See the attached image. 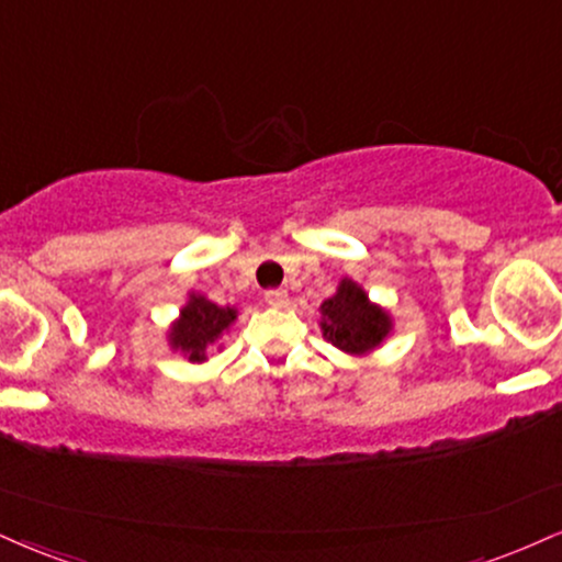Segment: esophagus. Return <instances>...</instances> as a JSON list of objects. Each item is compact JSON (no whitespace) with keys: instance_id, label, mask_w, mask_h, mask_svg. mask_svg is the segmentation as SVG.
I'll return each instance as SVG.
<instances>
[{"instance_id":"1","label":"esophagus","mask_w":562,"mask_h":562,"mask_svg":"<svg viewBox=\"0 0 562 562\" xmlns=\"http://www.w3.org/2000/svg\"><path fill=\"white\" fill-rule=\"evenodd\" d=\"M263 299H267L269 306H285L288 293L282 288H272V290H267V293H263Z\"/></svg>"}]
</instances>
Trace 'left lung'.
<instances>
[{"label": "left lung", "instance_id": "8db88e82", "mask_svg": "<svg viewBox=\"0 0 562 562\" xmlns=\"http://www.w3.org/2000/svg\"><path fill=\"white\" fill-rule=\"evenodd\" d=\"M322 333L346 353H367L390 333V316L369 303L356 282L342 280L333 299L322 303Z\"/></svg>", "mask_w": 562, "mask_h": 562}]
</instances>
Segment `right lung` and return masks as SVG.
I'll list each match as a JSON object with an SVG mask.
<instances>
[{"instance_id": "1", "label": "right lung", "mask_w": 562, "mask_h": 562, "mask_svg": "<svg viewBox=\"0 0 562 562\" xmlns=\"http://www.w3.org/2000/svg\"><path fill=\"white\" fill-rule=\"evenodd\" d=\"M235 308H222L216 303L193 295L191 303L180 311V322L170 333L172 348H180L191 361H204L206 348H212L229 324L235 322Z\"/></svg>"}]
</instances>
